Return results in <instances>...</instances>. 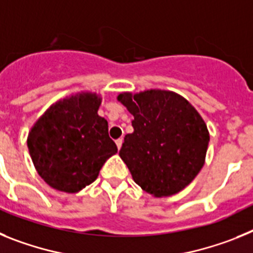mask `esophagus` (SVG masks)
<instances>
[{
    "label": "esophagus",
    "mask_w": 253,
    "mask_h": 253,
    "mask_svg": "<svg viewBox=\"0 0 253 253\" xmlns=\"http://www.w3.org/2000/svg\"><path fill=\"white\" fill-rule=\"evenodd\" d=\"M122 142H124V139H122V137H120V139L116 140V145H117L118 149H121V146H122Z\"/></svg>",
    "instance_id": "34e87169"
}]
</instances>
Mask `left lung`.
Returning a JSON list of instances; mask_svg holds the SVG:
<instances>
[{"label":"left lung","instance_id":"8db88e82","mask_svg":"<svg viewBox=\"0 0 253 253\" xmlns=\"http://www.w3.org/2000/svg\"><path fill=\"white\" fill-rule=\"evenodd\" d=\"M118 100L133 116L120 150L133 181L155 197L183 190L205 163L210 136L201 116L167 90L122 93Z\"/></svg>","mask_w":253,"mask_h":253}]
</instances>
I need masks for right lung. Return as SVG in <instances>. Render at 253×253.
I'll use <instances>...</instances> for the list:
<instances>
[{"mask_svg": "<svg viewBox=\"0 0 253 253\" xmlns=\"http://www.w3.org/2000/svg\"><path fill=\"white\" fill-rule=\"evenodd\" d=\"M100 102L91 93L58 100L33 126L28 149L37 172L50 187L69 193L83 190L117 153L108 122L98 116Z\"/></svg>", "mask_w": 253, "mask_h": 253, "instance_id": "1", "label": "right lung"}]
</instances>
